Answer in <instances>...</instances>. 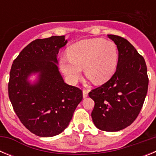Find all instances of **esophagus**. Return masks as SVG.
Here are the masks:
<instances>
[{
  "label": "esophagus",
  "instance_id": "esophagus-1",
  "mask_svg": "<svg viewBox=\"0 0 156 156\" xmlns=\"http://www.w3.org/2000/svg\"><path fill=\"white\" fill-rule=\"evenodd\" d=\"M88 96V91L87 90H83V97L84 98H87Z\"/></svg>",
  "mask_w": 156,
  "mask_h": 156
}]
</instances>
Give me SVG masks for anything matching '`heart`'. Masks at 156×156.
<instances>
[{"label": "heart", "instance_id": "obj_1", "mask_svg": "<svg viewBox=\"0 0 156 156\" xmlns=\"http://www.w3.org/2000/svg\"><path fill=\"white\" fill-rule=\"evenodd\" d=\"M68 55L60 58V67L69 82L74 84L84 73L95 84L108 82L116 70L119 52L112 41L101 38L82 40L69 48Z\"/></svg>", "mask_w": 156, "mask_h": 156}]
</instances>
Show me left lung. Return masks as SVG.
I'll return each instance as SVG.
<instances>
[{"mask_svg": "<svg viewBox=\"0 0 156 156\" xmlns=\"http://www.w3.org/2000/svg\"><path fill=\"white\" fill-rule=\"evenodd\" d=\"M119 51L116 71L111 79L92 90L94 101L91 112L94 124L101 130L119 131L136 119L148 92V78L144 58L127 40L108 35Z\"/></svg>", "mask_w": 156, "mask_h": 156, "instance_id": "1", "label": "left lung"}]
</instances>
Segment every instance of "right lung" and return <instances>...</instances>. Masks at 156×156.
<instances>
[{"instance_id":"add662e5","label":"right lung","mask_w":156,"mask_h":156,"mask_svg":"<svg viewBox=\"0 0 156 156\" xmlns=\"http://www.w3.org/2000/svg\"><path fill=\"white\" fill-rule=\"evenodd\" d=\"M65 36L37 39L13 62L8 95L14 111L27 129L39 137H54L69 124L83 99L82 90L66 83L58 68L59 49ZM36 75L31 81L30 76Z\"/></svg>"}]
</instances>
